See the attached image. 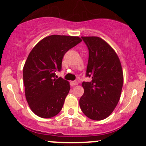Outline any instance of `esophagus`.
I'll return each instance as SVG.
<instances>
[{
  "instance_id": "1",
  "label": "esophagus",
  "mask_w": 146,
  "mask_h": 146,
  "mask_svg": "<svg viewBox=\"0 0 146 146\" xmlns=\"http://www.w3.org/2000/svg\"><path fill=\"white\" fill-rule=\"evenodd\" d=\"M70 85H71L72 86H74V85H78V82L77 81H72L71 82H70Z\"/></svg>"
}]
</instances>
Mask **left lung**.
<instances>
[{"label": "left lung", "instance_id": "left-lung-1", "mask_svg": "<svg viewBox=\"0 0 146 146\" xmlns=\"http://www.w3.org/2000/svg\"><path fill=\"white\" fill-rule=\"evenodd\" d=\"M89 50L84 94L79 104L83 114L92 120L106 119L118 104L123 87L121 64L115 51L98 36H82Z\"/></svg>", "mask_w": 146, "mask_h": 146}]
</instances>
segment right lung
<instances>
[{
	"instance_id": "right-lung-1",
	"label": "right lung",
	"mask_w": 146,
	"mask_h": 146,
	"mask_svg": "<svg viewBox=\"0 0 146 146\" xmlns=\"http://www.w3.org/2000/svg\"><path fill=\"white\" fill-rule=\"evenodd\" d=\"M82 42L78 36L51 35L38 42L28 55L23 68L27 102L38 117L51 118L61 111L70 84L59 78L64 54Z\"/></svg>"
}]
</instances>
